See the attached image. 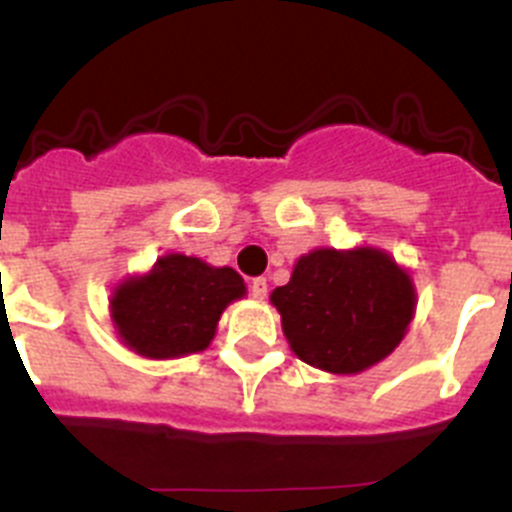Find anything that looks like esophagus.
Returning <instances> with one entry per match:
<instances>
[{"label": "esophagus", "instance_id": "esophagus-1", "mask_svg": "<svg viewBox=\"0 0 512 512\" xmlns=\"http://www.w3.org/2000/svg\"><path fill=\"white\" fill-rule=\"evenodd\" d=\"M266 292H269V284H266V279L264 277H259V279H253L251 282V295H253V300H266Z\"/></svg>", "mask_w": 512, "mask_h": 512}]
</instances>
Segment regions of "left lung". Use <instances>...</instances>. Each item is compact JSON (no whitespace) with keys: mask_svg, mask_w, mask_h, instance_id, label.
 <instances>
[{"mask_svg":"<svg viewBox=\"0 0 512 512\" xmlns=\"http://www.w3.org/2000/svg\"><path fill=\"white\" fill-rule=\"evenodd\" d=\"M289 348L330 374H359L400 346L415 315V284L374 246L315 248L271 292Z\"/></svg>","mask_w":512,"mask_h":512,"instance_id":"8db88e82","label":"left lung"}]
</instances>
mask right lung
I'll return each instance as SVG.
<instances>
[{"label": "right lung", "mask_w": 512, "mask_h": 512, "mask_svg": "<svg viewBox=\"0 0 512 512\" xmlns=\"http://www.w3.org/2000/svg\"><path fill=\"white\" fill-rule=\"evenodd\" d=\"M241 297L246 282L230 266L166 253L146 274H130L112 289L110 318L117 338L138 356L179 359L205 351L225 307Z\"/></svg>", "instance_id": "obj_1"}]
</instances>
